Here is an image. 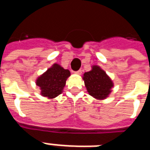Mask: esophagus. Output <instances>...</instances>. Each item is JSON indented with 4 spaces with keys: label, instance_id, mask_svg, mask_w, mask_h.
Here are the masks:
<instances>
[{
    "label": "esophagus",
    "instance_id": "1",
    "mask_svg": "<svg viewBox=\"0 0 150 150\" xmlns=\"http://www.w3.org/2000/svg\"><path fill=\"white\" fill-rule=\"evenodd\" d=\"M75 74H77V75H81L82 74V70H79L77 71H75Z\"/></svg>",
    "mask_w": 150,
    "mask_h": 150
}]
</instances>
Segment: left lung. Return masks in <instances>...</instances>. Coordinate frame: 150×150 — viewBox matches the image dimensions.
<instances>
[{
	"instance_id": "obj_1",
	"label": "left lung",
	"mask_w": 150,
	"mask_h": 150,
	"mask_svg": "<svg viewBox=\"0 0 150 150\" xmlns=\"http://www.w3.org/2000/svg\"><path fill=\"white\" fill-rule=\"evenodd\" d=\"M82 79L89 95L98 100L107 98L114 86L111 79L97 65L93 66L92 70L85 73Z\"/></svg>"
}]
</instances>
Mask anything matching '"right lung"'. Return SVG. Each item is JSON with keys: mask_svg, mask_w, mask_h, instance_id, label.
<instances>
[{"mask_svg": "<svg viewBox=\"0 0 150 150\" xmlns=\"http://www.w3.org/2000/svg\"><path fill=\"white\" fill-rule=\"evenodd\" d=\"M70 75L69 71L54 64L36 80V85L41 89V95L50 99L60 95L65 86L66 80Z\"/></svg>", "mask_w": 150, "mask_h": 150, "instance_id": "obj_1", "label": "right lung"}]
</instances>
